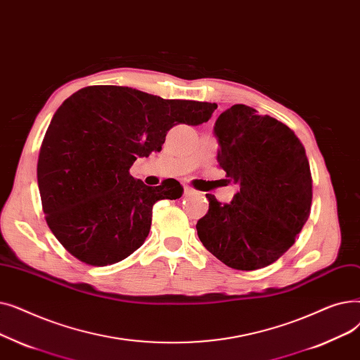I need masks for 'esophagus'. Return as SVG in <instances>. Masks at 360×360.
Returning <instances> with one entry per match:
<instances>
[{"mask_svg":"<svg viewBox=\"0 0 360 360\" xmlns=\"http://www.w3.org/2000/svg\"><path fill=\"white\" fill-rule=\"evenodd\" d=\"M192 193H195V191L192 189V187L184 186V195H192Z\"/></svg>","mask_w":360,"mask_h":360,"instance_id":"1","label":"esophagus"}]
</instances>
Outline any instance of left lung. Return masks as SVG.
<instances>
[{
    "label": "left lung",
    "mask_w": 360,
    "mask_h": 360,
    "mask_svg": "<svg viewBox=\"0 0 360 360\" xmlns=\"http://www.w3.org/2000/svg\"><path fill=\"white\" fill-rule=\"evenodd\" d=\"M217 161L240 186L230 203L207 195L198 224L202 245L227 266L253 271L293 246L311 214L312 176L295 131L269 115L236 104L215 122Z\"/></svg>",
    "instance_id": "left-lung-1"
}]
</instances>
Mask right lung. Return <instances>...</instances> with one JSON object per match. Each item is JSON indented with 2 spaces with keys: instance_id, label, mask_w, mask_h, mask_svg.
Listing matches in <instances>:
<instances>
[{
  "instance_id": "1",
  "label": "right lung",
  "mask_w": 360,
  "mask_h": 360,
  "mask_svg": "<svg viewBox=\"0 0 360 360\" xmlns=\"http://www.w3.org/2000/svg\"><path fill=\"white\" fill-rule=\"evenodd\" d=\"M217 104L162 99L124 86L98 84L67 98L45 133L38 186L46 224L79 261L107 266L139 249L152 207L179 199L181 184L149 187L130 176L138 157L160 152L177 124L199 126Z\"/></svg>"
}]
</instances>
